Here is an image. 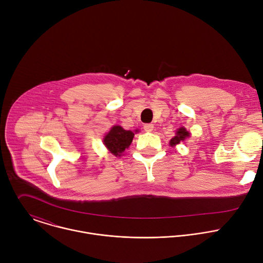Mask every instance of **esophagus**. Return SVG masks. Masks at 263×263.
Returning <instances> with one entry per match:
<instances>
[{
	"mask_svg": "<svg viewBox=\"0 0 263 263\" xmlns=\"http://www.w3.org/2000/svg\"><path fill=\"white\" fill-rule=\"evenodd\" d=\"M143 129L145 132H152L154 130V125L153 124H145V125H143Z\"/></svg>",
	"mask_w": 263,
	"mask_h": 263,
	"instance_id": "esophagus-1",
	"label": "esophagus"
}]
</instances>
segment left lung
<instances>
[{
  "instance_id": "obj_1",
  "label": "left lung",
  "mask_w": 263,
  "mask_h": 263,
  "mask_svg": "<svg viewBox=\"0 0 263 263\" xmlns=\"http://www.w3.org/2000/svg\"><path fill=\"white\" fill-rule=\"evenodd\" d=\"M176 134H177V135H176L175 137H173V138L171 139V141H170V144H171V145L178 144V143H180V141L184 140L186 137L190 136V133L185 130V128H180V129H178V131H177Z\"/></svg>"
}]
</instances>
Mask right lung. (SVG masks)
<instances>
[{"mask_svg": "<svg viewBox=\"0 0 263 263\" xmlns=\"http://www.w3.org/2000/svg\"><path fill=\"white\" fill-rule=\"evenodd\" d=\"M133 137L134 133L132 131H127L121 126H115L104 137V143L110 153L116 156H121V154L131 144Z\"/></svg>", "mask_w": 263, "mask_h": 263, "instance_id": "obj_1", "label": "right lung"}]
</instances>
